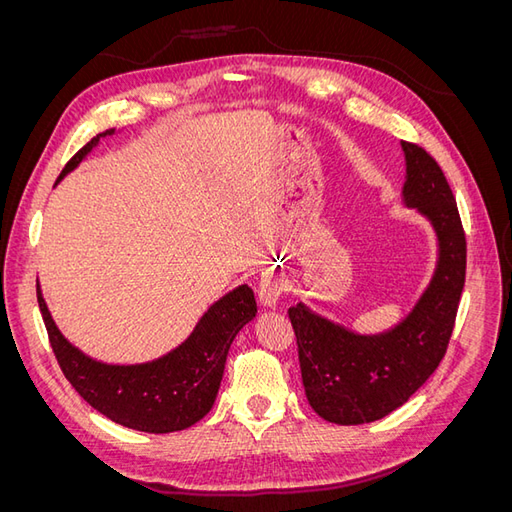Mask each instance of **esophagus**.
I'll return each instance as SVG.
<instances>
[{
  "label": "esophagus",
  "instance_id": "esophagus-1",
  "mask_svg": "<svg viewBox=\"0 0 512 512\" xmlns=\"http://www.w3.org/2000/svg\"><path fill=\"white\" fill-rule=\"evenodd\" d=\"M282 297V282L275 275L262 277L258 284V301L265 307H275Z\"/></svg>",
  "mask_w": 512,
  "mask_h": 512
}]
</instances>
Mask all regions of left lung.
<instances>
[{
	"label": "left lung",
	"mask_w": 512,
	"mask_h": 512,
	"mask_svg": "<svg viewBox=\"0 0 512 512\" xmlns=\"http://www.w3.org/2000/svg\"><path fill=\"white\" fill-rule=\"evenodd\" d=\"M406 153L404 203L438 235V267L423 297L397 327L356 335L303 303L288 309L309 406L324 421L363 425L391 414L438 369L466 284V232L440 164L414 143Z\"/></svg>",
	"instance_id": "obj_1"
}]
</instances>
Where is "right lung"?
<instances>
[{
    "label": "right lung",
    "mask_w": 512,
    "mask_h": 512,
    "mask_svg": "<svg viewBox=\"0 0 512 512\" xmlns=\"http://www.w3.org/2000/svg\"><path fill=\"white\" fill-rule=\"evenodd\" d=\"M106 130L79 151L61 170L66 177L79 166ZM38 305L55 359L91 408L111 421L147 433H170L198 423L218 397L232 339L256 316L250 286H239L215 301L181 346L141 365H106L89 359L59 333L38 286Z\"/></svg>",
    "instance_id": "obj_1"
}]
</instances>
